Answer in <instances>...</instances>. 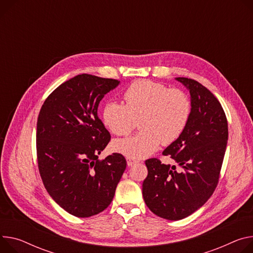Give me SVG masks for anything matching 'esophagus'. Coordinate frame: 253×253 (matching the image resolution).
Wrapping results in <instances>:
<instances>
[{"label":"esophagus","mask_w":253,"mask_h":253,"mask_svg":"<svg viewBox=\"0 0 253 253\" xmlns=\"http://www.w3.org/2000/svg\"><path fill=\"white\" fill-rule=\"evenodd\" d=\"M137 163H138V160L133 159L131 157H127V165H128V167H132V166L136 165Z\"/></svg>","instance_id":"34e87169"}]
</instances>
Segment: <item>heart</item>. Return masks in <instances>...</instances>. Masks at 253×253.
<instances>
[{
    "label": "heart",
    "mask_w": 253,
    "mask_h": 253,
    "mask_svg": "<svg viewBox=\"0 0 253 253\" xmlns=\"http://www.w3.org/2000/svg\"><path fill=\"white\" fill-rule=\"evenodd\" d=\"M125 105L111 101L104 109V124L117 136L129 134L139 121L140 132L115 141V151L131 158H142L160 145L174 142L185 131L190 116L191 102L182 90L169 89L163 84L149 80L133 83L123 95Z\"/></svg>",
    "instance_id": "1"
}]
</instances>
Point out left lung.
<instances>
[{
  "mask_svg": "<svg viewBox=\"0 0 253 253\" xmlns=\"http://www.w3.org/2000/svg\"><path fill=\"white\" fill-rule=\"evenodd\" d=\"M175 80L190 91L191 116L185 131L163 154L169 155L181 170L157 158L147 159L148 175L142 185L149 210L171 221L190 216L212 196L228 140L226 115L217 98L197 81Z\"/></svg>",
  "mask_w": 253,
  "mask_h": 253,
  "instance_id": "left-lung-1",
  "label": "left lung"
}]
</instances>
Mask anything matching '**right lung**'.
<instances>
[{"mask_svg": "<svg viewBox=\"0 0 253 253\" xmlns=\"http://www.w3.org/2000/svg\"><path fill=\"white\" fill-rule=\"evenodd\" d=\"M119 84L117 80L79 75L56 87L39 112L36 148L43 185L76 217L108 208L127 166L120 153L98 159L111 138L98 107Z\"/></svg>", "mask_w": 253, "mask_h": 253, "instance_id": "add662e5", "label": "right lung"}]
</instances>
